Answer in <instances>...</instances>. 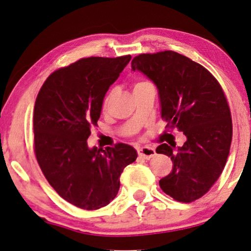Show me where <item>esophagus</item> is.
<instances>
[{
	"label": "esophagus",
	"instance_id": "esophagus-1",
	"mask_svg": "<svg viewBox=\"0 0 251 251\" xmlns=\"http://www.w3.org/2000/svg\"><path fill=\"white\" fill-rule=\"evenodd\" d=\"M138 153L139 156L143 159H150L151 157L156 155L155 149L151 148V147H141V148L138 149Z\"/></svg>",
	"mask_w": 251,
	"mask_h": 251
}]
</instances>
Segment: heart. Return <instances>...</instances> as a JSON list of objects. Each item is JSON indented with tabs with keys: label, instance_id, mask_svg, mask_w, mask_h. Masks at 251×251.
<instances>
[{
	"label": "heart",
	"instance_id": "obj_1",
	"mask_svg": "<svg viewBox=\"0 0 251 251\" xmlns=\"http://www.w3.org/2000/svg\"><path fill=\"white\" fill-rule=\"evenodd\" d=\"M145 83H147V81H138V82H135V83H134V88H138V87L145 85ZM106 102H108V99L104 100V106H105V104H106Z\"/></svg>",
	"mask_w": 251,
	"mask_h": 251
}]
</instances>
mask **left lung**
<instances>
[{"instance_id":"8db88e82","label":"left lung","mask_w":251,"mask_h":251,"mask_svg":"<svg viewBox=\"0 0 251 251\" xmlns=\"http://www.w3.org/2000/svg\"><path fill=\"white\" fill-rule=\"evenodd\" d=\"M132 70L156 85L166 128L186 136L176 149L168 143L157 147L156 152L173 163L171 173L159 180L160 188L179 202L202 198L222 175L232 142V118L222 86L204 66L171 50L136 56Z\"/></svg>"}]
</instances>
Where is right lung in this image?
<instances>
[{
    "label": "right lung",
    "mask_w": 251,
    "mask_h": 251,
    "mask_svg": "<svg viewBox=\"0 0 251 251\" xmlns=\"http://www.w3.org/2000/svg\"><path fill=\"white\" fill-rule=\"evenodd\" d=\"M88 57L56 70L43 83L34 105V151L50 186L61 198L85 210H98L116 198L120 175L138 157L133 147L89 148L109 87L128 62Z\"/></svg>",
    "instance_id": "right-lung-1"
}]
</instances>
